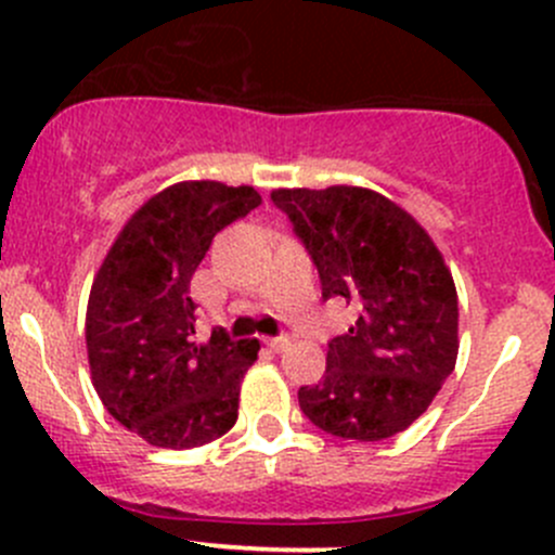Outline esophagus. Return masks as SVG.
Returning a JSON list of instances; mask_svg holds the SVG:
<instances>
[{
    "instance_id": "esophagus-1",
    "label": "esophagus",
    "mask_w": 555,
    "mask_h": 555,
    "mask_svg": "<svg viewBox=\"0 0 555 555\" xmlns=\"http://www.w3.org/2000/svg\"><path fill=\"white\" fill-rule=\"evenodd\" d=\"M266 344L271 346L273 351H284L289 346V338H287V335H279V338H268Z\"/></svg>"
}]
</instances>
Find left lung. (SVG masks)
<instances>
[{
  "mask_svg": "<svg viewBox=\"0 0 555 555\" xmlns=\"http://www.w3.org/2000/svg\"><path fill=\"white\" fill-rule=\"evenodd\" d=\"M322 282V298L357 311L330 340L322 382L300 386V411L335 438H391L429 408L459 354L453 276L429 233L386 195L354 184L279 188Z\"/></svg>",
  "mask_w": 555,
  "mask_h": 555,
  "instance_id": "8db88e82",
  "label": "left lung"
}]
</instances>
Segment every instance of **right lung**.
Returning <instances> with one entry per match:
<instances>
[{
  "mask_svg": "<svg viewBox=\"0 0 555 555\" xmlns=\"http://www.w3.org/2000/svg\"><path fill=\"white\" fill-rule=\"evenodd\" d=\"M260 204L249 184H169L133 211L96 271L86 311L91 378L106 411L144 443L195 449L236 424L260 344L225 330L198 344L190 279L211 238Z\"/></svg>",
  "mask_w": 555,
  "mask_h": 555,
  "instance_id": "right-lung-1",
  "label": "right lung"
}]
</instances>
